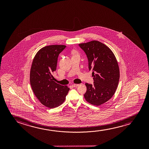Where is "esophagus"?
I'll return each mask as SVG.
<instances>
[{
    "instance_id": "34e87169",
    "label": "esophagus",
    "mask_w": 149,
    "mask_h": 149,
    "mask_svg": "<svg viewBox=\"0 0 149 149\" xmlns=\"http://www.w3.org/2000/svg\"><path fill=\"white\" fill-rule=\"evenodd\" d=\"M79 86V84H72L73 87H76V86Z\"/></svg>"
}]
</instances>
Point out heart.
<instances>
[{
	"label": "heart",
	"instance_id": "heart-1",
	"mask_svg": "<svg viewBox=\"0 0 149 149\" xmlns=\"http://www.w3.org/2000/svg\"><path fill=\"white\" fill-rule=\"evenodd\" d=\"M74 54H76V53L75 52H74Z\"/></svg>",
	"mask_w": 149,
	"mask_h": 149
}]
</instances>
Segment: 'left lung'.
Listing matches in <instances>:
<instances>
[{
	"instance_id": "1",
	"label": "left lung",
	"mask_w": 149,
	"mask_h": 149,
	"mask_svg": "<svg viewBox=\"0 0 149 149\" xmlns=\"http://www.w3.org/2000/svg\"><path fill=\"white\" fill-rule=\"evenodd\" d=\"M79 46L86 53L89 70L93 71L94 84L86 83L84 97L90 104L99 106L113 96L120 79L116 58L107 46L97 41L81 43Z\"/></svg>"
}]
</instances>
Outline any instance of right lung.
<instances>
[{
	"mask_svg": "<svg viewBox=\"0 0 149 149\" xmlns=\"http://www.w3.org/2000/svg\"><path fill=\"white\" fill-rule=\"evenodd\" d=\"M65 45L47 46L35 55L30 72V82L33 92L44 106L53 108L61 105L70 90L53 81V72L56 69L57 59Z\"/></svg>",
	"mask_w": 149,
	"mask_h": 149,
	"instance_id": "1",
	"label": "right lung"
}]
</instances>
